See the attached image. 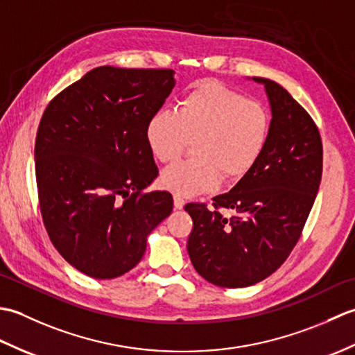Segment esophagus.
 Listing matches in <instances>:
<instances>
[{
  "label": "esophagus",
  "mask_w": 355,
  "mask_h": 355,
  "mask_svg": "<svg viewBox=\"0 0 355 355\" xmlns=\"http://www.w3.org/2000/svg\"><path fill=\"white\" fill-rule=\"evenodd\" d=\"M184 205L186 202H184L182 195H178V193L173 195V207H175L177 210H182L184 207Z\"/></svg>",
  "instance_id": "obj_1"
}]
</instances>
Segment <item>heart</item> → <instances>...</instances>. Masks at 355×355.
I'll use <instances>...</instances> for the list:
<instances>
[{
  "label": "heart",
  "mask_w": 355,
  "mask_h": 355,
  "mask_svg": "<svg viewBox=\"0 0 355 355\" xmlns=\"http://www.w3.org/2000/svg\"><path fill=\"white\" fill-rule=\"evenodd\" d=\"M268 110L216 82H202L184 94L175 112L160 110L145 128L148 148L158 162L169 163L192 141L193 158L175 162L160 183L178 195L214 191L221 178L238 182L250 172L267 146Z\"/></svg>",
  "instance_id": "obj_1"
}]
</instances>
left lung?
<instances>
[{"mask_svg": "<svg viewBox=\"0 0 355 355\" xmlns=\"http://www.w3.org/2000/svg\"><path fill=\"white\" fill-rule=\"evenodd\" d=\"M263 85L271 110L267 146L254 168L214 198L215 210L191 202L187 253L207 282L243 288L282 266L296 245L322 180V140L310 114L275 80ZM220 207L232 209L224 217Z\"/></svg>", "mask_w": 355, "mask_h": 355, "instance_id": "1", "label": "left lung"}]
</instances>
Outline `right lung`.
<instances>
[{"mask_svg": "<svg viewBox=\"0 0 355 355\" xmlns=\"http://www.w3.org/2000/svg\"><path fill=\"white\" fill-rule=\"evenodd\" d=\"M173 74L97 67L44 111L35 145L44 225L62 258L87 276L128 273L172 212L169 192L141 191L158 175L145 128L175 87Z\"/></svg>", "mask_w": 355, "mask_h": 355, "instance_id": "obj_1", "label": "right lung"}]
</instances>
